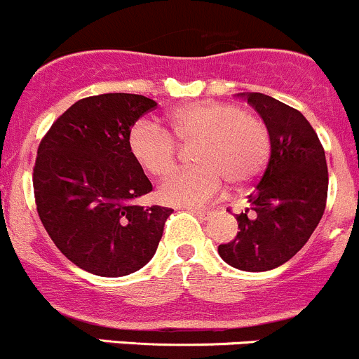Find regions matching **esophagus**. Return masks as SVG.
I'll list each match as a JSON object with an SVG mask.
<instances>
[{
  "mask_svg": "<svg viewBox=\"0 0 359 359\" xmlns=\"http://www.w3.org/2000/svg\"><path fill=\"white\" fill-rule=\"evenodd\" d=\"M190 213H194L196 217L203 218V220H208L211 217V211L210 210H199V208H190Z\"/></svg>",
  "mask_w": 359,
  "mask_h": 359,
  "instance_id": "esophagus-1",
  "label": "esophagus"
}]
</instances>
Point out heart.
<instances>
[{"mask_svg":"<svg viewBox=\"0 0 359 359\" xmlns=\"http://www.w3.org/2000/svg\"><path fill=\"white\" fill-rule=\"evenodd\" d=\"M167 128L134 123L126 146L144 172L163 177L176 167L180 144H192L199 165L172 174L160 185L158 199L170 206H203L224 190L250 185L269 156V132L259 116L227 102H194L165 116Z\"/></svg>","mask_w":359,"mask_h":359,"instance_id":"1","label":"heart"}]
</instances>
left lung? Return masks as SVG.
<instances>
[{
  "instance_id": "left-lung-1",
  "label": "left lung",
  "mask_w": 359,
  "mask_h": 359,
  "mask_svg": "<svg viewBox=\"0 0 359 359\" xmlns=\"http://www.w3.org/2000/svg\"><path fill=\"white\" fill-rule=\"evenodd\" d=\"M245 97L268 126L271 153L250 204L236 215V238L218 245V254L243 271H268L294 257L316 231L326 208L327 165L302 112L268 95Z\"/></svg>"
}]
</instances>
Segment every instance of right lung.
Returning a JSON list of instances; mask_svg holds the SVG:
<instances>
[{"label": "right lung", "mask_w": 359, "mask_h": 359, "mask_svg": "<svg viewBox=\"0 0 359 359\" xmlns=\"http://www.w3.org/2000/svg\"><path fill=\"white\" fill-rule=\"evenodd\" d=\"M156 102L104 93L75 102L43 139L33 167L39 217L61 254L98 276H125L155 255L163 206H135L151 182L132 158L126 139Z\"/></svg>", "instance_id": "obj_1"}]
</instances>
